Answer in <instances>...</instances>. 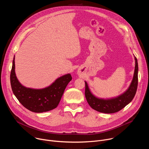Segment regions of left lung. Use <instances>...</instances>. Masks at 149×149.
I'll return each mask as SVG.
<instances>
[{
  "instance_id": "1",
  "label": "left lung",
  "mask_w": 149,
  "mask_h": 149,
  "mask_svg": "<svg viewBox=\"0 0 149 149\" xmlns=\"http://www.w3.org/2000/svg\"><path fill=\"white\" fill-rule=\"evenodd\" d=\"M134 59L136 65L134 76L130 86L124 93L116 97L104 99L95 97L91 92L87 82L85 81V95L88 104L93 109L103 113H114L123 109L133 100L136 93L138 85V63L135 56Z\"/></svg>"
}]
</instances>
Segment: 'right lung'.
<instances>
[{"instance_id": "add662e5", "label": "right lung", "mask_w": 149, "mask_h": 149, "mask_svg": "<svg viewBox=\"0 0 149 149\" xmlns=\"http://www.w3.org/2000/svg\"><path fill=\"white\" fill-rule=\"evenodd\" d=\"M15 69L14 56L10 76L12 91L23 106L34 113L47 112L56 108L68 84L72 79L71 74H67L57 78L46 88H27L18 81Z\"/></svg>"}]
</instances>
